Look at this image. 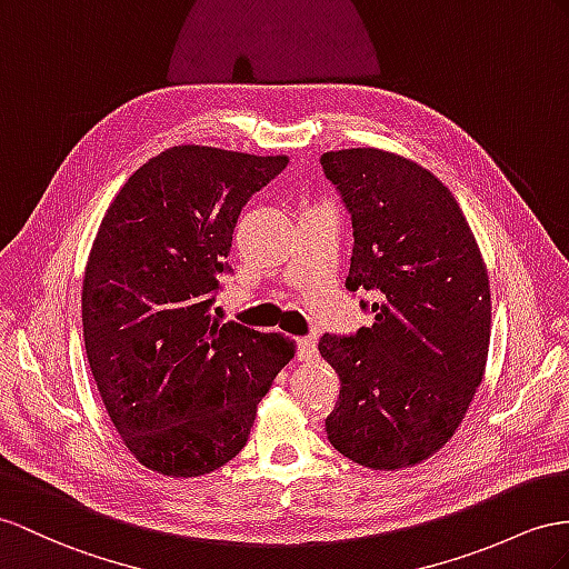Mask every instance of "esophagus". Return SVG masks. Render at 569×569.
I'll return each instance as SVG.
<instances>
[{
  "mask_svg": "<svg viewBox=\"0 0 569 569\" xmlns=\"http://www.w3.org/2000/svg\"><path fill=\"white\" fill-rule=\"evenodd\" d=\"M298 358H300V360H312V358H317V339H315V337H302V339H298Z\"/></svg>",
  "mask_w": 569,
  "mask_h": 569,
  "instance_id": "obj_1",
  "label": "esophagus"
}]
</instances>
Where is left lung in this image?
Segmentation results:
<instances>
[{
    "label": "left lung",
    "mask_w": 569,
    "mask_h": 569,
    "mask_svg": "<svg viewBox=\"0 0 569 569\" xmlns=\"http://www.w3.org/2000/svg\"><path fill=\"white\" fill-rule=\"evenodd\" d=\"M353 221L348 290L375 322L325 333L319 353L341 391L327 416L333 449L375 471L426 461L461 426L486 375L490 283L455 194L416 160L382 149L322 156Z\"/></svg>",
    "instance_id": "obj_1"
}]
</instances>
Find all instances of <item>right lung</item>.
I'll use <instances>...</instances> for the list:
<instances>
[{
	"label": "right lung",
	"instance_id": "obj_1",
	"mask_svg": "<svg viewBox=\"0 0 569 569\" xmlns=\"http://www.w3.org/2000/svg\"><path fill=\"white\" fill-rule=\"evenodd\" d=\"M286 166L288 156L172 146L100 221L81 293L86 358L124 447L156 473L197 478L238 457L296 353L286 333L211 317L238 216Z\"/></svg>",
	"mask_w": 569,
	"mask_h": 569
}]
</instances>
